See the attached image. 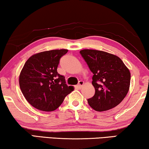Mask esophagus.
Instances as JSON below:
<instances>
[{"label": "esophagus", "instance_id": "34e87169", "mask_svg": "<svg viewBox=\"0 0 149 149\" xmlns=\"http://www.w3.org/2000/svg\"><path fill=\"white\" fill-rule=\"evenodd\" d=\"M84 85V82L83 81H80L79 82V83H78V85H77V87L79 88V89H81L82 88V87H83V85Z\"/></svg>", "mask_w": 149, "mask_h": 149}]
</instances>
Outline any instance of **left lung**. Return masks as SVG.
<instances>
[{"mask_svg":"<svg viewBox=\"0 0 149 149\" xmlns=\"http://www.w3.org/2000/svg\"><path fill=\"white\" fill-rule=\"evenodd\" d=\"M80 54L93 74L95 93L88 99L95 110L107 111L120 104L128 93L130 72L122 60L111 54L95 49H83Z\"/></svg>","mask_w":149,"mask_h":149,"instance_id":"8db88e82","label":"left lung"}]
</instances>
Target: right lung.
<instances>
[{
	"instance_id": "right-lung-1",
	"label": "right lung",
	"mask_w": 149,
	"mask_h": 149,
	"mask_svg": "<svg viewBox=\"0 0 149 149\" xmlns=\"http://www.w3.org/2000/svg\"><path fill=\"white\" fill-rule=\"evenodd\" d=\"M68 49H53L34 54L24 64L19 86L26 100L35 108L44 111L56 109L74 90L57 72L61 58Z\"/></svg>"
}]
</instances>
